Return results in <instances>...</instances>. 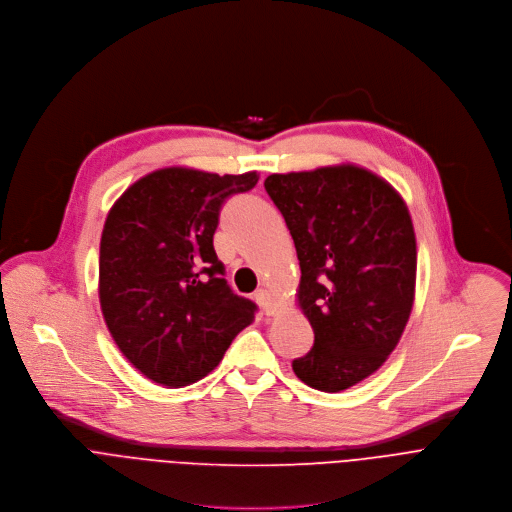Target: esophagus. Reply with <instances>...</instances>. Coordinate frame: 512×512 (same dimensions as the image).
Returning a JSON list of instances; mask_svg holds the SVG:
<instances>
[{
	"mask_svg": "<svg viewBox=\"0 0 512 512\" xmlns=\"http://www.w3.org/2000/svg\"><path fill=\"white\" fill-rule=\"evenodd\" d=\"M254 298H256V302L262 306V311H264L268 317L276 315V302H274V296H272V294H270L266 288H260V290H256Z\"/></svg>",
	"mask_w": 512,
	"mask_h": 512,
	"instance_id": "1",
	"label": "esophagus"
}]
</instances>
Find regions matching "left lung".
<instances>
[{
	"label": "left lung",
	"mask_w": 512,
	"mask_h": 512,
	"mask_svg": "<svg viewBox=\"0 0 512 512\" xmlns=\"http://www.w3.org/2000/svg\"><path fill=\"white\" fill-rule=\"evenodd\" d=\"M264 187L294 240L296 300L315 333L292 369L313 389H349L387 361L410 321L418 270L410 210L383 177L353 163L272 173Z\"/></svg>",
	"instance_id": "8db88e82"
}]
</instances>
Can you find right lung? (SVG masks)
Returning a JSON list of instances; mask_svg holds the SVG:
<instances>
[{"mask_svg": "<svg viewBox=\"0 0 512 512\" xmlns=\"http://www.w3.org/2000/svg\"><path fill=\"white\" fill-rule=\"evenodd\" d=\"M258 173L157 169L111 208L100 238V311L121 353L147 379L183 387L206 377L256 304L232 292L214 250L222 203Z\"/></svg>", "mask_w": 512, "mask_h": 512, "instance_id": "obj_1", "label": "right lung"}]
</instances>
